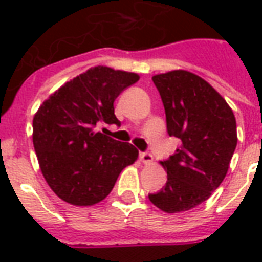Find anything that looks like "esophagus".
Segmentation results:
<instances>
[{
    "label": "esophagus",
    "instance_id": "obj_1",
    "mask_svg": "<svg viewBox=\"0 0 262 262\" xmlns=\"http://www.w3.org/2000/svg\"><path fill=\"white\" fill-rule=\"evenodd\" d=\"M140 160H142L144 164H151L153 163V156L148 153V151H143V153H140Z\"/></svg>",
    "mask_w": 262,
    "mask_h": 262
}]
</instances>
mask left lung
<instances>
[{"instance_id": "1", "label": "left lung", "mask_w": 262, "mask_h": 262, "mask_svg": "<svg viewBox=\"0 0 262 262\" xmlns=\"http://www.w3.org/2000/svg\"><path fill=\"white\" fill-rule=\"evenodd\" d=\"M165 109L167 132L181 147L160 161L165 187L148 193L167 213L185 212L208 199L225 180L237 146L236 118L223 97L198 75L176 70L153 77Z\"/></svg>"}]
</instances>
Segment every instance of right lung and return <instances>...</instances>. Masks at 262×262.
I'll return each instance as SVG.
<instances>
[{
    "label": "right lung",
    "mask_w": 262,
    "mask_h": 262,
    "mask_svg": "<svg viewBox=\"0 0 262 262\" xmlns=\"http://www.w3.org/2000/svg\"><path fill=\"white\" fill-rule=\"evenodd\" d=\"M139 75L98 66L75 77L40 105L33 118V147L53 192L66 202L90 206L112 191L139 151L95 130L119 125L114 102Z\"/></svg>",
    "instance_id": "1"
}]
</instances>
